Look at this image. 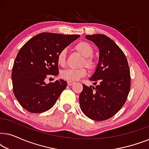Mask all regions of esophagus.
<instances>
[{"instance_id":"34e87169","label":"esophagus","mask_w":149,"mask_h":149,"mask_svg":"<svg viewBox=\"0 0 149 149\" xmlns=\"http://www.w3.org/2000/svg\"><path fill=\"white\" fill-rule=\"evenodd\" d=\"M67 83H68V85H69V86H71V85H72L73 84H74V82H72V81H68Z\"/></svg>"}]
</instances>
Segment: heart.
Masks as SVG:
<instances>
[{
	"label": "heart",
	"instance_id": "obj_1",
	"mask_svg": "<svg viewBox=\"0 0 149 149\" xmlns=\"http://www.w3.org/2000/svg\"><path fill=\"white\" fill-rule=\"evenodd\" d=\"M74 49L79 52L81 56L84 57L81 63V66H86L89 70H93L96 68V62L92 56L94 53V49L91 45L86 41H81L74 46ZM58 64L61 66H64L66 63V50L62 49L58 53L57 57ZM87 74V70L85 68L79 69L68 68L63 70L60 72V77L63 79L68 81H75L85 77Z\"/></svg>",
	"mask_w": 149,
	"mask_h": 149
}]
</instances>
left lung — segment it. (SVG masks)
<instances>
[{
  "mask_svg": "<svg viewBox=\"0 0 149 149\" xmlns=\"http://www.w3.org/2000/svg\"><path fill=\"white\" fill-rule=\"evenodd\" d=\"M85 38L94 42L100 52L97 68L89 80L100 83L95 87L83 85L79 104L89 119L104 121L115 115L127 100L131 85L129 65L123 51L107 36L97 34Z\"/></svg>",
  "mask_w": 149,
  "mask_h": 149,
  "instance_id": "obj_1",
  "label": "left lung"
}]
</instances>
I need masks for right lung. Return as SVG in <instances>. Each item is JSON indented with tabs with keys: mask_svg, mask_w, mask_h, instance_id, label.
I'll return each instance as SVG.
<instances>
[{
	"mask_svg": "<svg viewBox=\"0 0 149 149\" xmlns=\"http://www.w3.org/2000/svg\"><path fill=\"white\" fill-rule=\"evenodd\" d=\"M80 37L77 34L43 32L36 34L20 49L11 73L13 93L24 109L40 113L52 108L67 86L66 81L46 84L45 79L58 75V53Z\"/></svg>",
	"mask_w": 149,
	"mask_h": 149,
	"instance_id": "add662e5",
	"label": "right lung"
}]
</instances>
